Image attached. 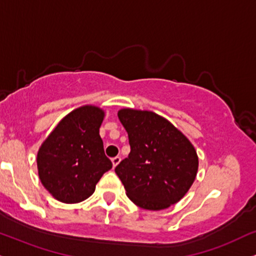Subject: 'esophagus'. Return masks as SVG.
I'll list each match as a JSON object with an SVG mask.
<instances>
[{"label":"esophagus","instance_id":"obj_1","mask_svg":"<svg viewBox=\"0 0 256 256\" xmlns=\"http://www.w3.org/2000/svg\"><path fill=\"white\" fill-rule=\"evenodd\" d=\"M112 165H114V167H116L120 164V162H121V156H115V158H112Z\"/></svg>","mask_w":256,"mask_h":256}]
</instances>
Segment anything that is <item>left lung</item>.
Listing matches in <instances>:
<instances>
[{"label": "left lung", "mask_w": 256, "mask_h": 256, "mask_svg": "<svg viewBox=\"0 0 256 256\" xmlns=\"http://www.w3.org/2000/svg\"><path fill=\"white\" fill-rule=\"evenodd\" d=\"M130 153L115 172L128 198L146 210H162L184 197L198 170L190 141L166 118L152 112L122 109Z\"/></svg>", "instance_id": "8db88e82"}]
</instances>
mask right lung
<instances>
[{"label":"right lung","instance_id":"right-lung-1","mask_svg":"<svg viewBox=\"0 0 256 256\" xmlns=\"http://www.w3.org/2000/svg\"><path fill=\"white\" fill-rule=\"evenodd\" d=\"M104 112L85 106L59 122L38 152L40 180L62 203H80L94 194L96 184L112 167L100 136Z\"/></svg>","mask_w":256,"mask_h":256}]
</instances>
